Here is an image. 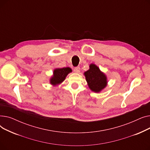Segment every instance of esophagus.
I'll return each mask as SVG.
<instances>
[{"label":"esophagus","instance_id":"esophagus-1","mask_svg":"<svg viewBox=\"0 0 150 150\" xmlns=\"http://www.w3.org/2000/svg\"><path fill=\"white\" fill-rule=\"evenodd\" d=\"M74 71H75V72L76 73V74L80 73V67H75V68L74 69Z\"/></svg>","mask_w":150,"mask_h":150}]
</instances>
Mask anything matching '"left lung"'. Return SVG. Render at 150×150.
<instances>
[{
  "mask_svg": "<svg viewBox=\"0 0 150 150\" xmlns=\"http://www.w3.org/2000/svg\"><path fill=\"white\" fill-rule=\"evenodd\" d=\"M84 75L88 87L94 92H101L108 85L107 76L93 63L90 64L89 70L84 72Z\"/></svg>",
  "mask_w": 150,
  "mask_h": 150,
  "instance_id": "obj_1",
  "label": "left lung"
}]
</instances>
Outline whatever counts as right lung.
Masks as SVG:
<instances>
[{"mask_svg": "<svg viewBox=\"0 0 150 150\" xmlns=\"http://www.w3.org/2000/svg\"><path fill=\"white\" fill-rule=\"evenodd\" d=\"M72 72L71 68L67 67L64 68H56L53 70V75L50 78V83L53 86L61 84L66 79L69 74Z\"/></svg>", "mask_w": 150, "mask_h": 150, "instance_id": "obj_1", "label": "right lung"}]
</instances>
